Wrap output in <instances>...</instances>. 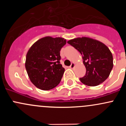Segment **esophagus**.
Instances as JSON below:
<instances>
[{
    "label": "esophagus",
    "instance_id": "1",
    "mask_svg": "<svg viewBox=\"0 0 126 126\" xmlns=\"http://www.w3.org/2000/svg\"><path fill=\"white\" fill-rule=\"evenodd\" d=\"M74 66H75V63H71V66H69V68H71V69H72V68H74Z\"/></svg>",
    "mask_w": 126,
    "mask_h": 126
}]
</instances>
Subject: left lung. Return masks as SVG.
I'll use <instances>...</instances> for the list:
<instances>
[{
	"label": "left lung",
	"instance_id": "left-lung-1",
	"mask_svg": "<svg viewBox=\"0 0 126 126\" xmlns=\"http://www.w3.org/2000/svg\"><path fill=\"white\" fill-rule=\"evenodd\" d=\"M68 43L76 48L82 55L86 74L80 79L86 85L94 87L109 77L113 66V55L107 46L102 42L89 37L76 38Z\"/></svg>",
	"mask_w": 126,
	"mask_h": 126
}]
</instances>
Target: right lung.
<instances>
[{
    "label": "right lung",
    "mask_w": 126,
    "mask_h": 126,
    "mask_svg": "<svg viewBox=\"0 0 126 126\" xmlns=\"http://www.w3.org/2000/svg\"><path fill=\"white\" fill-rule=\"evenodd\" d=\"M66 43L63 38L46 36L36 41L28 50L25 69L32 83L42 90H49L60 82L64 68L60 63V52Z\"/></svg>",
    "instance_id": "right-lung-1"
}]
</instances>
